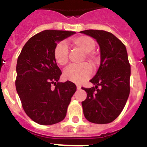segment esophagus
Here are the masks:
<instances>
[{"label": "esophagus", "instance_id": "34e87169", "mask_svg": "<svg viewBox=\"0 0 147 147\" xmlns=\"http://www.w3.org/2000/svg\"><path fill=\"white\" fill-rule=\"evenodd\" d=\"M76 86H77V89H80V88H81V86H80V85H78H78H76Z\"/></svg>", "mask_w": 147, "mask_h": 147}]
</instances>
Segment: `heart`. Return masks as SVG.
<instances>
[{
    "label": "heart",
    "instance_id": "1",
    "mask_svg": "<svg viewBox=\"0 0 147 147\" xmlns=\"http://www.w3.org/2000/svg\"><path fill=\"white\" fill-rule=\"evenodd\" d=\"M74 47L78 48L82 52L85 53L86 59L92 64H96L99 61V58L93 50L96 43L92 38L88 36H79L70 40ZM54 59L59 65L64 66L68 63L69 49L64 42H59L54 49ZM92 74V67L87 63L80 65H70L64 72V78L74 83H80L88 79Z\"/></svg>",
    "mask_w": 147,
    "mask_h": 147
}]
</instances>
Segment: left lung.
Wrapping results in <instances>:
<instances>
[{
    "label": "left lung",
    "instance_id": "obj_1",
    "mask_svg": "<svg viewBox=\"0 0 147 147\" xmlns=\"http://www.w3.org/2000/svg\"><path fill=\"white\" fill-rule=\"evenodd\" d=\"M80 33L96 39L101 59L96 75L90 80L94 86L82 88L87 93L82 102L83 114L90 122L108 124L119 116L129 94L130 65L126 47L108 31L86 30Z\"/></svg>",
    "mask_w": 147,
    "mask_h": 147
}]
</instances>
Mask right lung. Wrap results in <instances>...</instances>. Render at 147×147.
Here are the masks:
<instances>
[{"label":"right lung","instance_id":"1","mask_svg":"<svg viewBox=\"0 0 147 147\" xmlns=\"http://www.w3.org/2000/svg\"><path fill=\"white\" fill-rule=\"evenodd\" d=\"M75 34L56 30L42 31L29 39L18 59L17 92L26 114L39 125H54L64 119L76 91L72 82H59L61 71L53 55L57 42Z\"/></svg>","mask_w":147,"mask_h":147}]
</instances>
